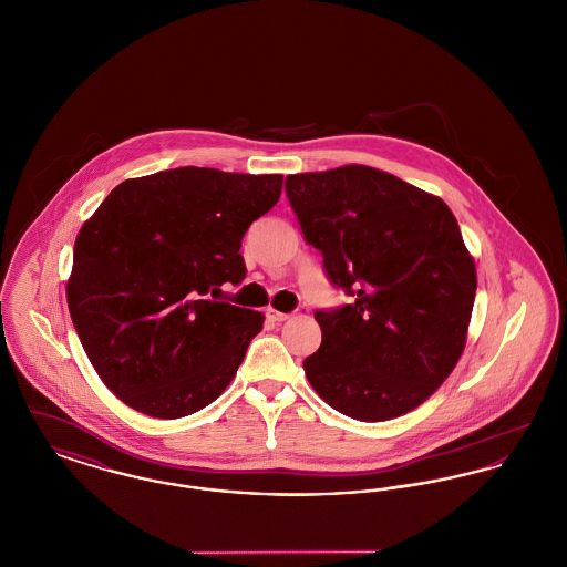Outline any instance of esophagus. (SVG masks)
Returning <instances> with one entry per match:
<instances>
[{
    "label": "esophagus",
    "instance_id": "34e87169",
    "mask_svg": "<svg viewBox=\"0 0 567 567\" xmlns=\"http://www.w3.org/2000/svg\"><path fill=\"white\" fill-rule=\"evenodd\" d=\"M268 319L274 321V323H282V321H287L291 315H287V312H280V310H276V308H268Z\"/></svg>",
    "mask_w": 567,
    "mask_h": 567
}]
</instances>
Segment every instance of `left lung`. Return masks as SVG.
Segmentation results:
<instances>
[{"label":"left lung","mask_w":567,"mask_h":567,"mask_svg":"<svg viewBox=\"0 0 567 567\" xmlns=\"http://www.w3.org/2000/svg\"><path fill=\"white\" fill-rule=\"evenodd\" d=\"M306 243L352 303L317 310L319 351L303 359L333 410L389 421L430 400L465 349L476 266L457 218L432 193L368 165L287 176Z\"/></svg>","instance_id":"8db88e82"}]
</instances>
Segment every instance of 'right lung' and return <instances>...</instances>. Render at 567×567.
<instances>
[{
  "label": "right lung",
  "mask_w": 567,
  "mask_h": 567,
  "mask_svg": "<svg viewBox=\"0 0 567 567\" xmlns=\"http://www.w3.org/2000/svg\"><path fill=\"white\" fill-rule=\"evenodd\" d=\"M280 174L176 167L112 189L79 231L68 308L102 382L155 419L213 404L264 315L216 301L246 276L240 246Z\"/></svg>",
  "instance_id": "obj_1"
}]
</instances>
